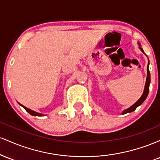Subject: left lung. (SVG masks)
Here are the masks:
<instances>
[{
    "instance_id": "left-lung-1",
    "label": "left lung",
    "mask_w": 160,
    "mask_h": 160,
    "mask_svg": "<svg viewBox=\"0 0 160 160\" xmlns=\"http://www.w3.org/2000/svg\"><path fill=\"white\" fill-rule=\"evenodd\" d=\"M138 44L139 45V49L142 51V52H144V50H143L142 48L141 47L140 43H138ZM149 68V60H148V68H147V71H148V73H147L146 82H145L144 89V92H143L142 95H141V98H139L135 104H132L131 107L127 108V109L124 110V111L122 112V114H125V113H131V112L135 111L138 106H140L141 104L144 102V100L147 98V97H148V92H149V87H150V74L149 68Z\"/></svg>"
}]
</instances>
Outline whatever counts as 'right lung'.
Masks as SVG:
<instances>
[{
	"label": "right lung",
	"instance_id": "obj_1",
	"mask_svg": "<svg viewBox=\"0 0 160 160\" xmlns=\"http://www.w3.org/2000/svg\"><path fill=\"white\" fill-rule=\"evenodd\" d=\"M20 104V105H21V106H22V107L25 109V111H26L27 112H28V113H30L31 115H32V116H37V117H42V116H44V114H42V113H38V112H35V111H32V110L29 109V108H27L26 107H25V106L22 105L21 104Z\"/></svg>",
	"mask_w": 160,
	"mask_h": 160
}]
</instances>
